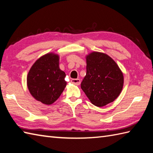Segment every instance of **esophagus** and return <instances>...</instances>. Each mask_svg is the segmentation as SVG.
Listing matches in <instances>:
<instances>
[{
	"instance_id": "1",
	"label": "esophagus",
	"mask_w": 153,
	"mask_h": 153,
	"mask_svg": "<svg viewBox=\"0 0 153 153\" xmlns=\"http://www.w3.org/2000/svg\"><path fill=\"white\" fill-rule=\"evenodd\" d=\"M71 82L74 84H76V85H79L81 81L79 79H72L71 80Z\"/></svg>"
}]
</instances>
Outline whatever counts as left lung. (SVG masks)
I'll list each match as a JSON object with an SVG mask.
<instances>
[{
	"label": "left lung",
	"instance_id": "left-lung-1",
	"mask_svg": "<svg viewBox=\"0 0 153 153\" xmlns=\"http://www.w3.org/2000/svg\"><path fill=\"white\" fill-rule=\"evenodd\" d=\"M87 73L81 88L93 105L101 107L113 102L123 85L122 71L112 58L99 52L86 56Z\"/></svg>",
	"mask_w": 153,
	"mask_h": 153
}]
</instances>
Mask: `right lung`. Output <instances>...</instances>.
<instances>
[{"label":"right lung","instance_id":"1","mask_svg":"<svg viewBox=\"0 0 153 153\" xmlns=\"http://www.w3.org/2000/svg\"><path fill=\"white\" fill-rule=\"evenodd\" d=\"M66 74L59 68V56L48 53L35 62L29 71L27 84L31 95L49 105L59 98L66 85Z\"/></svg>","mask_w":153,"mask_h":153}]
</instances>
